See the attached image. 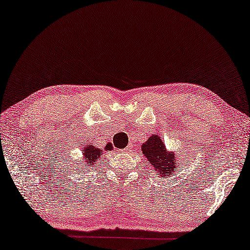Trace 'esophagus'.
I'll use <instances>...</instances> for the list:
<instances>
[{"label":"esophagus","mask_w":250,"mask_h":250,"mask_svg":"<svg viewBox=\"0 0 250 250\" xmlns=\"http://www.w3.org/2000/svg\"><path fill=\"white\" fill-rule=\"evenodd\" d=\"M129 150H130V147H129V146H127L125 149H123V152H128Z\"/></svg>","instance_id":"1"}]
</instances>
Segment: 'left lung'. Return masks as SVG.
<instances>
[{
    "label": "left lung",
    "instance_id": "1",
    "mask_svg": "<svg viewBox=\"0 0 250 250\" xmlns=\"http://www.w3.org/2000/svg\"><path fill=\"white\" fill-rule=\"evenodd\" d=\"M141 150L157 175L162 178L175 176L177 168L180 167L177 166V159H180V157H176L173 151H167L166 145L158 135H152L151 137H149L141 146Z\"/></svg>",
    "mask_w": 250,
    "mask_h": 250
}]
</instances>
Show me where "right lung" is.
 Here are the masks:
<instances>
[{"instance_id":"1","label":"right lung","mask_w":250,"mask_h":250,"mask_svg":"<svg viewBox=\"0 0 250 250\" xmlns=\"http://www.w3.org/2000/svg\"><path fill=\"white\" fill-rule=\"evenodd\" d=\"M105 150H112L113 149V146L112 144H107L106 147L104 148ZM83 155V161H81L82 166H88L89 167H93L96 164V162L99 160V158L101 157V154L103 152V150L99 149L95 146L92 145H87L86 147H83V149L82 150Z\"/></svg>"}]
</instances>
